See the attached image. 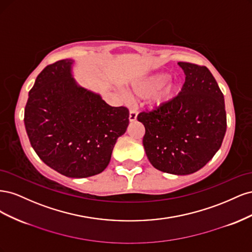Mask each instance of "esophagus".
<instances>
[{
	"mask_svg": "<svg viewBox=\"0 0 252 252\" xmlns=\"http://www.w3.org/2000/svg\"><path fill=\"white\" fill-rule=\"evenodd\" d=\"M136 118H138V113L134 109H130V111H129V121L134 122L136 121Z\"/></svg>",
	"mask_w": 252,
	"mask_h": 252,
	"instance_id": "esophagus-1",
	"label": "esophagus"
}]
</instances>
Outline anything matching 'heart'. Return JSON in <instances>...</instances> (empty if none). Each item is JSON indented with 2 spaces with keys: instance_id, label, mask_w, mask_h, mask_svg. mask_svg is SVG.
Returning a JSON list of instances; mask_svg holds the SVG:
<instances>
[{
  "instance_id": "obj_1",
  "label": "heart",
  "mask_w": 252,
  "mask_h": 252,
  "mask_svg": "<svg viewBox=\"0 0 252 252\" xmlns=\"http://www.w3.org/2000/svg\"><path fill=\"white\" fill-rule=\"evenodd\" d=\"M170 74L158 72L134 81L131 84L132 94L140 97H149L152 107L158 108L168 104L179 94L181 84L177 81H170Z\"/></svg>"
}]
</instances>
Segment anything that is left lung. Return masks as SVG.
Here are the masks:
<instances>
[{"label": "left lung", "mask_w": 252, "mask_h": 252, "mask_svg": "<svg viewBox=\"0 0 252 252\" xmlns=\"http://www.w3.org/2000/svg\"><path fill=\"white\" fill-rule=\"evenodd\" d=\"M186 75L171 102L138 121L145 127L143 145L159 171L186 175L207 164L222 145L227 121L224 95L207 67L179 62Z\"/></svg>", "instance_id": "left-lung-1"}]
</instances>
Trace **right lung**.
<instances>
[{
	"label": "right lung",
	"instance_id": "right-lung-1",
	"mask_svg": "<svg viewBox=\"0 0 252 252\" xmlns=\"http://www.w3.org/2000/svg\"><path fill=\"white\" fill-rule=\"evenodd\" d=\"M74 61L47 66L29 91L24 123L42 161L68 178H88L108 166L117 140L126 132L129 111L111 107L100 94L73 78Z\"/></svg>",
	"mask_w": 252,
	"mask_h": 252
}]
</instances>
